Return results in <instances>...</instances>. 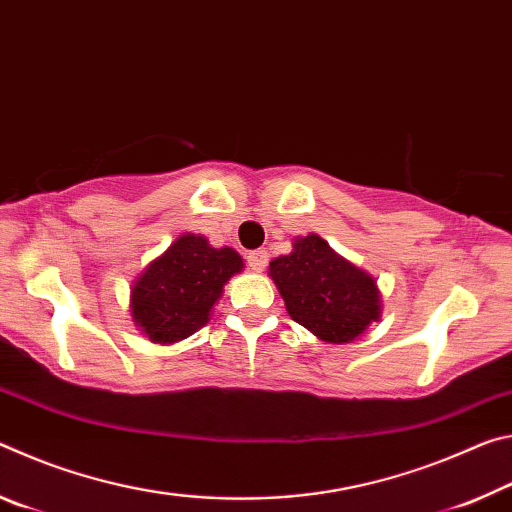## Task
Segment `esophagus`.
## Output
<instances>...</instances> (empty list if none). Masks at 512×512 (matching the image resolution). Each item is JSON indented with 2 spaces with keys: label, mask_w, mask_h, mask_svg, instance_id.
<instances>
[{
  "label": "esophagus",
  "mask_w": 512,
  "mask_h": 512,
  "mask_svg": "<svg viewBox=\"0 0 512 512\" xmlns=\"http://www.w3.org/2000/svg\"><path fill=\"white\" fill-rule=\"evenodd\" d=\"M246 259H248V266L253 268V271L262 273L268 264V253L266 250H253V253H248Z\"/></svg>",
  "instance_id": "esophagus-1"
}]
</instances>
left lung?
Masks as SVG:
<instances>
[{"instance_id":"8db88e82","label":"left lung","mask_w":512,"mask_h":512,"mask_svg":"<svg viewBox=\"0 0 512 512\" xmlns=\"http://www.w3.org/2000/svg\"><path fill=\"white\" fill-rule=\"evenodd\" d=\"M289 316L325 343H352L381 318V293L368 271L354 266L309 232L289 255L268 266Z\"/></svg>"}]
</instances>
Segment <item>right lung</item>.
<instances>
[{
	"instance_id": "add662e5",
	"label": "right lung",
	"mask_w": 512,
	"mask_h": 512,
	"mask_svg": "<svg viewBox=\"0 0 512 512\" xmlns=\"http://www.w3.org/2000/svg\"><path fill=\"white\" fill-rule=\"evenodd\" d=\"M244 271L235 248H214L203 235L183 232L144 266L131 284V316L149 341L173 345L210 323L232 275Z\"/></svg>"
}]
</instances>
